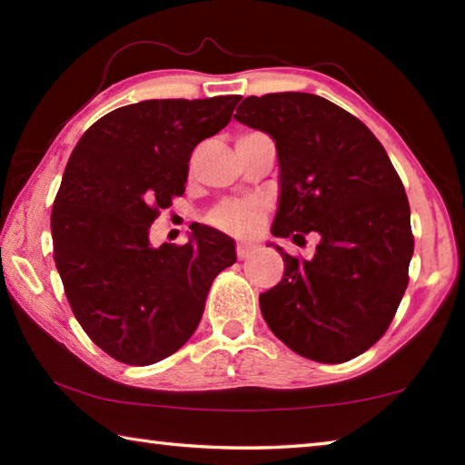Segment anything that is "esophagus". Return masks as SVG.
<instances>
[{"instance_id": "esophagus-1", "label": "esophagus", "mask_w": 465, "mask_h": 465, "mask_svg": "<svg viewBox=\"0 0 465 465\" xmlns=\"http://www.w3.org/2000/svg\"><path fill=\"white\" fill-rule=\"evenodd\" d=\"M252 250H254V243H246V242L238 243V258H240V261L248 258L252 254Z\"/></svg>"}]
</instances>
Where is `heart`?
Returning a JSON list of instances; mask_svg holds the SVG:
<instances>
[{"mask_svg": "<svg viewBox=\"0 0 465 465\" xmlns=\"http://www.w3.org/2000/svg\"><path fill=\"white\" fill-rule=\"evenodd\" d=\"M264 207L258 201H233L219 207L211 219L217 227L233 235H250L262 223Z\"/></svg>", "mask_w": 465, "mask_h": 465, "instance_id": "heart-1", "label": "heart"}]
</instances>
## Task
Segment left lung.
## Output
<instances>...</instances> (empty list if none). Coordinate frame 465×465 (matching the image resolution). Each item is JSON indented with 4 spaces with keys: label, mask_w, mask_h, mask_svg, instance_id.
Segmentation results:
<instances>
[{
    "label": "left lung",
    "mask_w": 465,
    "mask_h": 465,
    "mask_svg": "<svg viewBox=\"0 0 465 465\" xmlns=\"http://www.w3.org/2000/svg\"><path fill=\"white\" fill-rule=\"evenodd\" d=\"M233 119L277 147L272 235H320L312 261L274 246L285 274L261 295L264 322L297 355L355 359L383 336L408 285L414 238L402 180L373 133L316 94L248 96Z\"/></svg>",
    "instance_id": "8db88e82"
}]
</instances>
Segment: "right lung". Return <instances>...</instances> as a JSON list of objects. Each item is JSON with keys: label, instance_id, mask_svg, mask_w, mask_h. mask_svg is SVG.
<instances>
[{"label": "right lung", "instance_id": "1", "mask_svg": "<svg viewBox=\"0 0 465 465\" xmlns=\"http://www.w3.org/2000/svg\"><path fill=\"white\" fill-rule=\"evenodd\" d=\"M240 96L143 100L102 116L77 141L53 204V256L77 322L110 357L152 365L203 318L211 282L235 262L233 240L199 227L184 246L149 243L160 209L184 193L203 139Z\"/></svg>", "mask_w": 465, "mask_h": 465}]
</instances>
